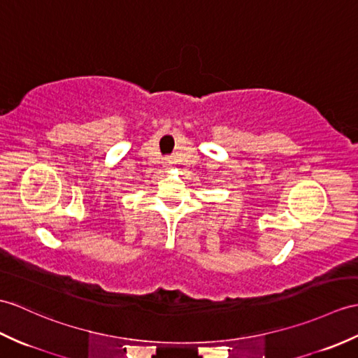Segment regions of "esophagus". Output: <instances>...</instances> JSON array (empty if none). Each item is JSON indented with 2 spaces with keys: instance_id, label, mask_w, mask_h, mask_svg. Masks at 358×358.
I'll list each match as a JSON object with an SVG mask.
<instances>
[{
  "instance_id": "obj_1",
  "label": "esophagus",
  "mask_w": 358,
  "mask_h": 358,
  "mask_svg": "<svg viewBox=\"0 0 358 358\" xmlns=\"http://www.w3.org/2000/svg\"><path fill=\"white\" fill-rule=\"evenodd\" d=\"M172 159H171V157H166V159H164V162H163V164L166 166V168H169V166H172Z\"/></svg>"
}]
</instances>
